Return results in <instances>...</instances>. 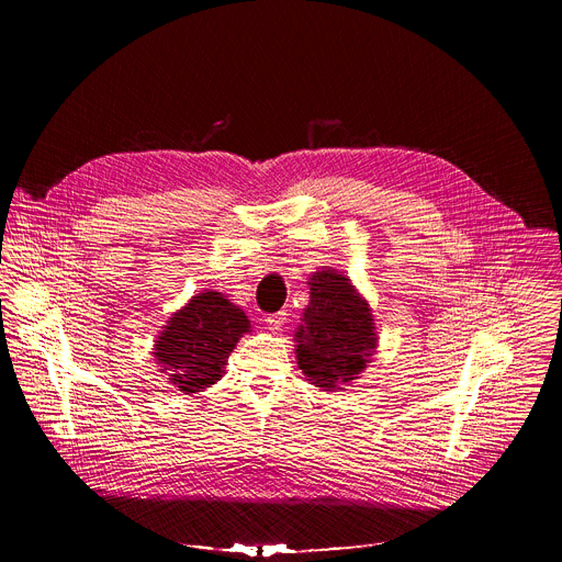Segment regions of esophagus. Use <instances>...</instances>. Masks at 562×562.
<instances>
[{
  "label": "esophagus",
  "instance_id": "esophagus-1",
  "mask_svg": "<svg viewBox=\"0 0 562 562\" xmlns=\"http://www.w3.org/2000/svg\"><path fill=\"white\" fill-rule=\"evenodd\" d=\"M284 323H286V313H284V311H278V313H273V315L267 317V327H269L271 331H280V329L284 327Z\"/></svg>",
  "mask_w": 562,
  "mask_h": 562
}]
</instances>
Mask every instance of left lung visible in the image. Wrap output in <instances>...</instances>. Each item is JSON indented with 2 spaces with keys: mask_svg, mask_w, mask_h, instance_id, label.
<instances>
[{
  "mask_svg": "<svg viewBox=\"0 0 562 562\" xmlns=\"http://www.w3.org/2000/svg\"><path fill=\"white\" fill-rule=\"evenodd\" d=\"M308 304L293 334L304 378L323 391H342L378 349L373 311L349 276L325 267L308 278Z\"/></svg>",
  "mask_w": 562,
  "mask_h": 562,
  "instance_id": "1",
  "label": "left lung"
}]
</instances>
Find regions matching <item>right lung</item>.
I'll return each mask as SVG.
<instances>
[{
	"label": "right lung",
	"instance_id": "1",
	"mask_svg": "<svg viewBox=\"0 0 562 562\" xmlns=\"http://www.w3.org/2000/svg\"><path fill=\"white\" fill-rule=\"evenodd\" d=\"M249 331L251 319L243 308L224 293L204 289L167 319L153 358L178 391L193 395L222 378L231 351Z\"/></svg>",
	"mask_w": 562,
	"mask_h": 562
}]
</instances>
